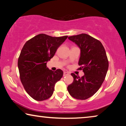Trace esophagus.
Segmentation results:
<instances>
[{"label": "esophagus", "mask_w": 126, "mask_h": 126, "mask_svg": "<svg viewBox=\"0 0 126 126\" xmlns=\"http://www.w3.org/2000/svg\"><path fill=\"white\" fill-rule=\"evenodd\" d=\"M69 75V73L68 72H63V76H66Z\"/></svg>", "instance_id": "obj_1"}]
</instances>
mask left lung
I'll return each instance as SVG.
<instances>
[{
    "label": "left lung",
    "mask_w": 126,
    "mask_h": 126,
    "mask_svg": "<svg viewBox=\"0 0 126 126\" xmlns=\"http://www.w3.org/2000/svg\"><path fill=\"white\" fill-rule=\"evenodd\" d=\"M68 39L80 49L79 65L84 75L81 77L74 73L73 81L68 91L76 99L85 100L92 96L100 88L108 69V61L104 46L97 39L87 34L70 36Z\"/></svg>",
    "instance_id": "left-lung-1"
}]
</instances>
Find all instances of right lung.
<instances>
[{"label": "right lung", "instance_id": "1", "mask_svg": "<svg viewBox=\"0 0 126 126\" xmlns=\"http://www.w3.org/2000/svg\"><path fill=\"white\" fill-rule=\"evenodd\" d=\"M67 38L40 34L24 45L18 61L20 79L26 92L35 100L50 97L55 84L63 77V70H50L46 63Z\"/></svg>", "mask_w": 126, "mask_h": 126}]
</instances>
